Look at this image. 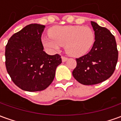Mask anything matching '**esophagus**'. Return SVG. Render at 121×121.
<instances>
[{
	"label": "esophagus",
	"instance_id": "obj_1",
	"mask_svg": "<svg viewBox=\"0 0 121 121\" xmlns=\"http://www.w3.org/2000/svg\"><path fill=\"white\" fill-rule=\"evenodd\" d=\"M61 60H62V61H63V62H65V61H66L68 60V58H66V57H64V56H62V57H61Z\"/></svg>",
	"mask_w": 121,
	"mask_h": 121
}]
</instances>
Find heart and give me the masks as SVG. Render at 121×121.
<instances>
[{
    "instance_id": "heart-1",
    "label": "heart",
    "mask_w": 121,
    "mask_h": 121,
    "mask_svg": "<svg viewBox=\"0 0 121 121\" xmlns=\"http://www.w3.org/2000/svg\"><path fill=\"white\" fill-rule=\"evenodd\" d=\"M95 34L89 26H58L50 29L49 36L43 39L46 47L59 50L65 45L66 53L71 56L79 57L86 54L93 45Z\"/></svg>"
}]
</instances>
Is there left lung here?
I'll use <instances>...</instances> for the list:
<instances>
[{
  "label": "left lung",
  "mask_w": 121,
  "mask_h": 121,
  "mask_svg": "<svg viewBox=\"0 0 121 121\" xmlns=\"http://www.w3.org/2000/svg\"><path fill=\"white\" fill-rule=\"evenodd\" d=\"M95 32L93 46L86 55L76 58L74 78L84 85H94L112 76L117 65L118 50L115 38L109 30L91 21Z\"/></svg>",
  "instance_id": "1"
}]
</instances>
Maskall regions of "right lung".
Masks as SVG:
<instances>
[{"label":"right lung","instance_id":"obj_1","mask_svg":"<svg viewBox=\"0 0 121 121\" xmlns=\"http://www.w3.org/2000/svg\"><path fill=\"white\" fill-rule=\"evenodd\" d=\"M45 25L30 24L9 38L5 57L8 73L17 86L30 92L44 90L52 82L61 63L60 55L43 50L41 35Z\"/></svg>","mask_w":121,"mask_h":121}]
</instances>
